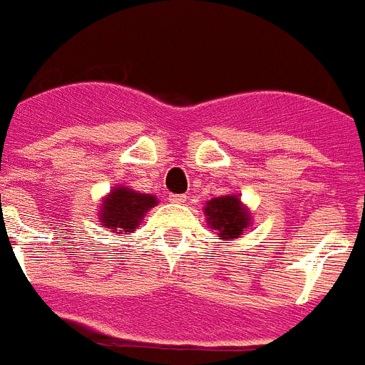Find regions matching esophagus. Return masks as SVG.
I'll return each mask as SVG.
<instances>
[{
    "label": "esophagus",
    "mask_w": 365,
    "mask_h": 365,
    "mask_svg": "<svg viewBox=\"0 0 365 365\" xmlns=\"http://www.w3.org/2000/svg\"><path fill=\"white\" fill-rule=\"evenodd\" d=\"M185 199H187L185 195H168V201L174 202V205H182V202H185Z\"/></svg>",
    "instance_id": "34e87169"
}]
</instances>
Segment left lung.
I'll use <instances>...</instances> for the list:
<instances>
[{
    "mask_svg": "<svg viewBox=\"0 0 365 365\" xmlns=\"http://www.w3.org/2000/svg\"><path fill=\"white\" fill-rule=\"evenodd\" d=\"M202 212L207 216L208 227L224 241L243 237L252 224L250 210L241 202L237 193L214 197L202 207Z\"/></svg>",
    "mask_w": 365,
    "mask_h": 365,
    "instance_id": "left-lung-1",
    "label": "left lung"
}]
</instances>
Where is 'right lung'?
I'll return each mask as SVG.
<instances>
[{
  "instance_id": "1",
  "label": "right lung",
  "mask_w": 365,
  "mask_h": 365,
  "mask_svg": "<svg viewBox=\"0 0 365 365\" xmlns=\"http://www.w3.org/2000/svg\"><path fill=\"white\" fill-rule=\"evenodd\" d=\"M158 199L151 193H139L128 185H116L101 199L99 207V222L110 232L133 233L141 226V220L153 207H157Z\"/></svg>"
}]
</instances>
